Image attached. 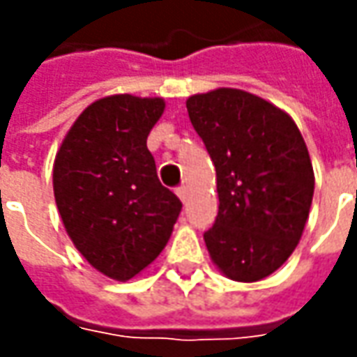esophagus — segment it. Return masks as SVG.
Masks as SVG:
<instances>
[{"instance_id": "1", "label": "esophagus", "mask_w": 357, "mask_h": 357, "mask_svg": "<svg viewBox=\"0 0 357 357\" xmlns=\"http://www.w3.org/2000/svg\"><path fill=\"white\" fill-rule=\"evenodd\" d=\"M176 197L183 200V202H186V199H188V190H186V186H181V188H176Z\"/></svg>"}]
</instances>
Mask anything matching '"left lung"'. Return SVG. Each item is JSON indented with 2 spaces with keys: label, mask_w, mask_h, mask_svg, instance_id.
<instances>
[{
  "label": "left lung",
  "mask_w": 357,
  "mask_h": 357,
  "mask_svg": "<svg viewBox=\"0 0 357 357\" xmlns=\"http://www.w3.org/2000/svg\"><path fill=\"white\" fill-rule=\"evenodd\" d=\"M186 109L216 169L218 216L204 232L211 260L230 280H264L308 222L314 169L304 137L286 111L248 91L199 93Z\"/></svg>",
  "instance_id": "left-lung-1"
}]
</instances>
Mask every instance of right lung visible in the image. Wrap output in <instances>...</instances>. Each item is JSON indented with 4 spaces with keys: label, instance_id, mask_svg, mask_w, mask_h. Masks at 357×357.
Segmentation results:
<instances>
[{
    "label": "right lung",
    "instance_id": "right-lung-1",
    "mask_svg": "<svg viewBox=\"0 0 357 357\" xmlns=\"http://www.w3.org/2000/svg\"><path fill=\"white\" fill-rule=\"evenodd\" d=\"M165 99L109 95L67 130L53 162L63 227L91 266L127 282L149 268L171 238L183 208L160 185L146 137Z\"/></svg>",
    "mask_w": 357,
    "mask_h": 357
}]
</instances>
